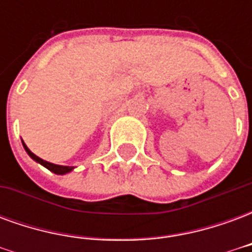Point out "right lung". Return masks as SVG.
Wrapping results in <instances>:
<instances>
[{"label": "right lung", "instance_id": "1", "mask_svg": "<svg viewBox=\"0 0 252 252\" xmlns=\"http://www.w3.org/2000/svg\"><path fill=\"white\" fill-rule=\"evenodd\" d=\"M23 146H24L25 151H27V154L30 155L31 158L33 159V160H36L37 163H40L41 166H44L46 169H48L50 171H52V173H55V174H67V173H70L74 167L72 166H61V164H55V163H50V162H47V160H43L41 158H39V157H36L35 154L31 151L30 148L25 146V143L23 142Z\"/></svg>", "mask_w": 252, "mask_h": 252}]
</instances>
